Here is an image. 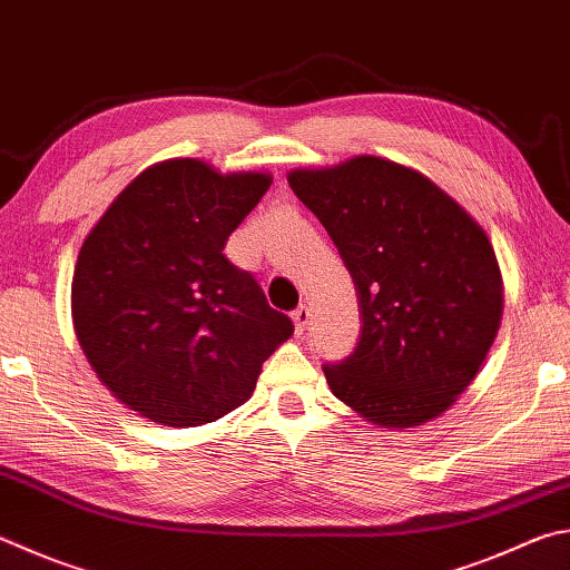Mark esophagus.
Returning a JSON list of instances; mask_svg holds the SVG:
<instances>
[{
  "label": "esophagus",
  "mask_w": 570,
  "mask_h": 570,
  "mask_svg": "<svg viewBox=\"0 0 570 570\" xmlns=\"http://www.w3.org/2000/svg\"><path fill=\"white\" fill-rule=\"evenodd\" d=\"M308 318H312V312H308V306H298L296 312L292 314V321H294V331H296V334H304L306 326H308Z\"/></svg>",
  "instance_id": "obj_1"
}]
</instances>
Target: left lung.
<instances>
[{
  "instance_id": "8db88e82",
  "label": "left lung",
  "mask_w": 570,
  "mask_h": 570,
  "mask_svg": "<svg viewBox=\"0 0 570 570\" xmlns=\"http://www.w3.org/2000/svg\"><path fill=\"white\" fill-rule=\"evenodd\" d=\"M286 179L334 239L358 294L354 354L324 366L331 393L379 429L439 419L501 326L503 276L483 226L426 174L374 154Z\"/></svg>"
}]
</instances>
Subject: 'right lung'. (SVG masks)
<instances>
[{"label": "right lung", "mask_w": 570, "mask_h": 570, "mask_svg": "<svg viewBox=\"0 0 570 570\" xmlns=\"http://www.w3.org/2000/svg\"><path fill=\"white\" fill-rule=\"evenodd\" d=\"M268 171L204 159L151 164L101 214L71 278V321L101 384L159 426H199L252 396L294 334L226 239L262 202Z\"/></svg>", "instance_id": "obj_1"}]
</instances>
